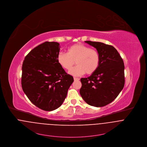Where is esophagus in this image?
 Instances as JSON below:
<instances>
[{"mask_svg": "<svg viewBox=\"0 0 147 147\" xmlns=\"http://www.w3.org/2000/svg\"><path fill=\"white\" fill-rule=\"evenodd\" d=\"M74 79L75 81H76V80H80V79H79V78H74Z\"/></svg>", "mask_w": 147, "mask_h": 147, "instance_id": "34e87169", "label": "esophagus"}]
</instances>
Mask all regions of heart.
I'll list each match as a JSON object with an SVG mask.
<instances>
[{"label":"heart","instance_id":"heart-1","mask_svg":"<svg viewBox=\"0 0 147 147\" xmlns=\"http://www.w3.org/2000/svg\"><path fill=\"white\" fill-rule=\"evenodd\" d=\"M57 61L61 67L68 71L76 63L78 66L69 72L74 76H80L85 73L92 75L98 68L100 56L95 49L82 44H76L67 49V53L58 54Z\"/></svg>","mask_w":147,"mask_h":147}]
</instances>
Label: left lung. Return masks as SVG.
<instances>
[{
    "label": "left lung",
    "mask_w": 147,
    "mask_h": 147,
    "mask_svg": "<svg viewBox=\"0 0 147 147\" xmlns=\"http://www.w3.org/2000/svg\"><path fill=\"white\" fill-rule=\"evenodd\" d=\"M85 42L96 48L100 56V63L94 74L87 78L81 79L80 95L88 105L103 107L113 101L123 88V61L112 45L100 42Z\"/></svg>",
    "instance_id": "1"
}]
</instances>
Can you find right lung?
Instances as JSON below:
<instances>
[{
	"label": "right lung",
	"mask_w": 147,
	"mask_h": 147,
	"mask_svg": "<svg viewBox=\"0 0 147 147\" xmlns=\"http://www.w3.org/2000/svg\"><path fill=\"white\" fill-rule=\"evenodd\" d=\"M59 44L45 41L27 55L22 67L21 85L36 107L52 111L60 107L74 82L57 61Z\"/></svg>",
	"instance_id": "right-lung-1"
}]
</instances>
